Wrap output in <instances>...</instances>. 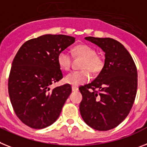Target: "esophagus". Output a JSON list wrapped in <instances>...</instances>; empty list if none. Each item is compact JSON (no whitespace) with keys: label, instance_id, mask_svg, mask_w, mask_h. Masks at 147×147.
Returning <instances> with one entry per match:
<instances>
[{"label":"esophagus","instance_id":"34e87169","mask_svg":"<svg viewBox=\"0 0 147 147\" xmlns=\"http://www.w3.org/2000/svg\"><path fill=\"white\" fill-rule=\"evenodd\" d=\"M71 90H72V91H78V88L76 87V86H71Z\"/></svg>","mask_w":147,"mask_h":147}]
</instances>
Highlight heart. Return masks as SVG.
<instances>
[{
  "label": "heart",
  "mask_w": 147,
  "mask_h": 147,
  "mask_svg": "<svg viewBox=\"0 0 147 147\" xmlns=\"http://www.w3.org/2000/svg\"><path fill=\"white\" fill-rule=\"evenodd\" d=\"M72 53L76 57L84 58L81 66L83 70L73 71L67 74L64 78L66 83L74 86L82 84L90 79V71L92 73H97L100 71L104 66L105 61L103 57L96 54V49L90 45L85 44L76 45L72 49ZM57 60L61 69L67 71L71 67V57L68 51H60L57 55Z\"/></svg>",
  "instance_id": "heart-1"
}]
</instances>
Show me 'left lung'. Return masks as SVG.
<instances>
[{
    "label": "left lung",
    "mask_w": 147,
    "mask_h": 147,
    "mask_svg": "<svg viewBox=\"0 0 147 147\" xmlns=\"http://www.w3.org/2000/svg\"><path fill=\"white\" fill-rule=\"evenodd\" d=\"M85 39L100 47L105 59L94 81L79 87L83 97L80 113L90 127L108 131L120 124L132 108L138 88L137 68L129 51L115 39L92 36Z\"/></svg>",
    "instance_id": "obj_1"
}]
</instances>
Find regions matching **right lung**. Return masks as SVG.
<instances>
[{
	"instance_id": "obj_1",
	"label": "right lung",
	"mask_w": 147,
	"mask_h": 147,
	"mask_svg": "<svg viewBox=\"0 0 147 147\" xmlns=\"http://www.w3.org/2000/svg\"><path fill=\"white\" fill-rule=\"evenodd\" d=\"M75 41L69 36L45 34L25 42L14 57L8 80L9 98L17 117L32 129L55 123L71 92L69 84L50 86L63 78L58 53Z\"/></svg>"
}]
</instances>
